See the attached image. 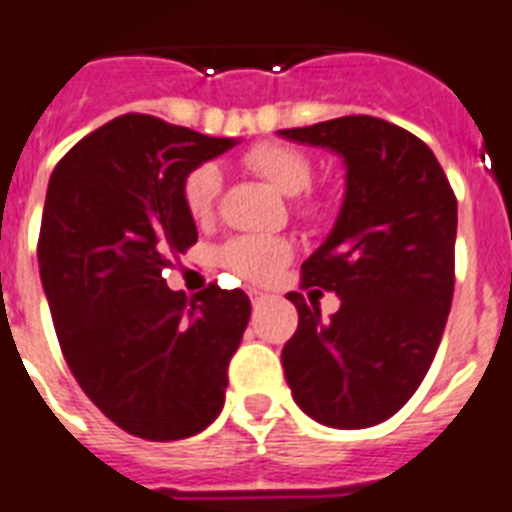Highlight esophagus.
Segmentation results:
<instances>
[{
	"mask_svg": "<svg viewBox=\"0 0 512 512\" xmlns=\"http://www.w3.org/2000/svg\"><path fill=\"white\" fill-rule=\"evenodd\" d=\"M247 294H249V299H252V304L263 302V299H265L263 291H257V289H247Z\"/></svg>",
	"mask_w": 512,
	"mask_h": 512,
	"instance_id": "obj_1",
	"label": "esophagus"
}]
</instances>
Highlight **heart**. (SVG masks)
<instances>
[{"label":"heart","mask_w":512,"mask_h":512,"mask_svg":"<svg viewBox=\"0 0 512 512\" xmlns=\"http://www.w3.org/2000/svg\"><path fill=\"white\" fill-rule=\"evenodd\" d=\"M242 163L257 176H263L270 187L281 195H299L312 182V161L307 153L283 140H260L242 156ZM221 192V171L213 163H200L182 182V203L192 221H210L216 210V197ZM296 210L304 218H322L328 213L325 200L315 195H304L296 200ZM291 242L283 236L242 234L234 236L218 249V263L252 283H265L289 263Z\"/></svg>","instance_id":"obj_1"}]
</instances>
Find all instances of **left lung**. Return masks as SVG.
I'll return each mask as SVG.
<instances>
[{
  "instance_id": "obj_1",
  "label": "left lung",
  "mask_w": 512,
  "mask_h": 512,
  "mask_svg": "<svg viewBox=\"0 0 512 512\" xmlns=\"http://www.w3.org/2000/svg\"><path fill=\"white\" fill-rule=\"evenodd\" d=\"M346 161L341 216L302 265V289L333 291L320 304L286 294L299 328L281 351L299 409L338 429L380 424L422 385L448 322L455 286L458 200L435 153L398 124L338 117L281 130Z\"/></svg>"
}]
</instances>
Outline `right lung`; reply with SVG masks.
<instances>
[{
	"mask_svg": "<svg viewBox=\"0 0 512 512\" xmlns=\"http://www.w3.org/2000/svg\"><path fill=\"white\" fill-rule=\"evenodd\" d=\"M231 145L124 114L49 179L38 268L59 346L90 401L143 440H182L216 419L252 312L239 289L208 283L187 299L163 278L197 242L184 176Z\"/></svg>",
	"mask_w": 512,
	"mask_h": 512,
	"instance_id": "right-lung-1",
	"label": "right lung"
}]
</instances>
